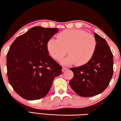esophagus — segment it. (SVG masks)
<instances>
[{
	"instance_id": "obj_1",
	"label": "esophagus",
	"mask_w": 121,
	"mask_h": 121,
	"mask_svg": "<svg viewBox=\"0 0 121 121\" xmlns=\"http://www.w3.org/2000/svg\"><path fill=\"white\" fill-rule=\"evenodd\" d=\"M67 69H68V68H67V67H62V71H64L65 70H66Z\"/></svg>"
}]
</instances>
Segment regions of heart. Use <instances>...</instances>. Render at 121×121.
Returning <instances> with one entry per match:
<instances>
[{
    "label": "heart",
    "instance_id": "obj_1",
    "mask_svg": "<svg viewBox=\"0 0 121 121\" xmlns=\"http://www.w3.org/2000/svg\"><path fill=\"white\" fill-rule=\"evenodd\" d=\"M97 46L95 38L82 29L65 30L59 33L57 39L51 38L46 44L50 56L57 61L61 60L67 53L69 56L61 61L63 65L86 64L93 58Z\"/></svg>",
    "mask_w": 121,
    "mask_h": 121
}]
</instances>
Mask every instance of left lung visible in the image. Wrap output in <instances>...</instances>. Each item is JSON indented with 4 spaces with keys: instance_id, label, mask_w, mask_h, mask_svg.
I'll use <instances>...</instances> for the list:
<instances>
[{
    "instance_id": "left-lung-1",
    "label": "left lung",
    "mask_w": 121,
    "mask_h": 121,
    "mask_svg": "<svg viewBox=\"0 0 121 121\" xmlns=\"http://www.w3.org/2000/svg\"><path fill=\"white\" fill-rule=\"evenodd\" d=\"M97 46L95 54L86 64L70 68L73 77L69 84L81 97H89L102 92L113 75V56L105 39L95 33Z\"/></svg>"
}]
</instances>
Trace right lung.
<instances>
[{"instance_id": "right-lung-1", "label": "right lung", "mask_w": 121, "mask_h": 121, "mask_svg": "<svg viewBox=\"0 0 121 121\" xmlns=\"http://www.w3.org/2000/svg\"><path fill=\"white\" fill-rule=\"evenodd\" d=\"M57 28L36 26L16 38L7 55V76L16 93L26 100L45 97L60 66L49 56L46 44L58 33Z\"/></svg>"}]
</instances>
